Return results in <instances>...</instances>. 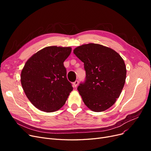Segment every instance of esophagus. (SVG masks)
<instances>
[{"mask_svg":"<svg viewBox=\"0 0 151 151\" xmlns=\"http://www.w3.org/2000/svg\"><path fill=\"white\" fill-rule=\"evenodd\" d=\"M78 84V81L76 80V81H75L73 83V86L74 87V88H76Z\"/></svg>","mask_w":151,"mask_h":151,"instance_id":"obj_1","label":"esophagus"}]
</instances>
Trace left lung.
Returning <instances> with one entry per match:
<instances>
[{
	"instance_id": "left-lung-1",
	"label": "left lung",
	"mask_w": 151,
	"mask_h": 151,
	"mask_svg": "<svg viewBox=\"0 0 151 151\" xmlns=\"http://www.w3.org/2000/svg\"><path fill=\"white\" fill-rule=\"evenodd\" d=\"M73 53L86 71V80L77 88L84 104L93 111H104L114 104L124 88L127 70L123 59L113 50L95 43L78 46Z\"/></svg>"
}]
</instances>
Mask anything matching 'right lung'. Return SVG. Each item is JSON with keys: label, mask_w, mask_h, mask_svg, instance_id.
<instances>
[{"label": "right lung", "mask_w": 151, "mask_h": 151, "mask_svg": "<svg viewBox=\"0 0 151 151\" xmlns=\"http://www.w3.org/2000/svg\"><path fill=\"white\" fill-rule=\"evenodd\" d=\"M71 51L70 47H46L29 59L22 70V89L32 105L42 111L59 109L73 90L63 65Z\"/></svg>", "instance_id": "obj_1"}]
</instances>
